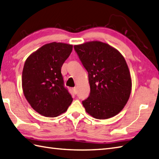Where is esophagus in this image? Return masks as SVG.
I'll return each instance as SVG.
<instances>
[{"label":"esophagus","instance_id":"esophagus-1","mask_svg":"<svg viewBox=\"0 0 159 159\" xmlns=\"http://www.w3.org/2000/svg\"><path fill=\"white\" fill-rule=\"evenodd\" d=\"M72 90H73V93L75 94H77V89H76V88H75H75H73V89Z\"/></svg>","mask_w":159,"mask_h":159}]
</instances>
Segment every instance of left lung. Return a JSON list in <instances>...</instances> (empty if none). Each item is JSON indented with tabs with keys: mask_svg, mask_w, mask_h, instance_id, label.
I'll return each mask as SVG.
<instances>
[{
	"mask_svg": "<svg viewBox=\"0 0 159 159\" xmlns=\"http://www.w3.org/2000/svg\"><path fill=\"white\" fill-rule=\"evenodd\" d=\"M89 73L90 96L82 101L93 118L105 120L120 112L129 101L132 80L121 53L109 44L93 41L74 45Z\"/></svg>",
	"mask_w": 159,
	"mask_h": 159,
	"instance_id": "1",
	"label": "left lung"
}]
</instances>
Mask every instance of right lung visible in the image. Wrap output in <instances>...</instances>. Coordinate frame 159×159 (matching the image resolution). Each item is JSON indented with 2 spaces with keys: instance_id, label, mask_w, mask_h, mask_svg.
<instances>
[{
  "instance_id": "1",
  "label": "right lung",
  "mask_w": 159,
  "mask_h": 159,
  "mask_svg": "<svg viewBox=\"0 0 159 159\" xmlns=\"http://www.w3.org/2000/svg\"><path fill=\"white\" fill-rule=\"evenodd\" d=\"M73 45L47 43L27 58L22 71L24 95L34 111L45 117L65 113L73 98L64 87L61 67Z\"/></svg>"
}]
</instances>
